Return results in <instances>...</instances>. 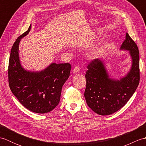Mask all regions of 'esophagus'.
Listing matches in <instances>:
<instances>
[{"label": "esophagus", "mask_w": 146, "mask_h": 146, "mask_svg": "<svg viewBox=\"0 0 146 146\" xmlns=\"http://www.w3.org/2000/svg\"><path fill=\"white\" fill-rule=\"evenodd\" d=\"M80 71V67L78 66H76L75 67V68L73 69V71L75 73H79Z\"/></svg>", "instance_id": "1"}]
</instances>
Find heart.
Wrapping results in <instances>:
<instances>
[{
    "mask_svg": "<svg viewBox=\"0 0 146 146\" xmlns=\"http://www.w3.org/2000/svg\"><path fill=\"white\" fill-rule=\"evenodd\" d=\"M105 46H102V47L98 48L97 50H96L94 52H92V55L95 56H100L102 53H104V52L105 51Z\"/></svg>",
    "mask_w": 146,
    "mask_h": 146,
    "instance_id": "obj_1",
    "label": "heart"
}]
</instances>
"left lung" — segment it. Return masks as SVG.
Masks as SVG:
<instances>
[{
	"instance_id": "1",
	"label": "left lung",
	"mask_w": 146,
	"mask_h": 146,
	"mask_svg": "<svg viewBox=\"0 0 146 146\" xmlns=\"http://www.w3.org/2000/svg\"><path fill=\"white\" fill-rule=\"evenodd\" d=\"M120 50L129 51L132 65L129 72L119 80L111 78L104 61L101 59H95L87 66L84 96L88 107L101 115H108L120 110L131 98L139 85V52L137 44L128 33H126Z\"/></svg>"
}]
</instances>
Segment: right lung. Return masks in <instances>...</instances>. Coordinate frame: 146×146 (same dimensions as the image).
<instances>
[{
    "instance_id": "add662e5",
    "label": "right lung",
    "mask_w": 146,
    "mask_h": 146,
    "mask_svg": "<svg viewBox=\"0 0 146 146\" xmlns=\"http://www.w3.org/2000/svg\"><path fill=\"white\" fill-rule=\"evenodd\" d=\"M28 30L21 35L12 46L9 61V85L12 94L27 109L37 113L49 112L58 105L64 83L70 76L69 63H52L39 71L27 70L22 66L19 46Z\"/></svg>"
}]
</instances>
